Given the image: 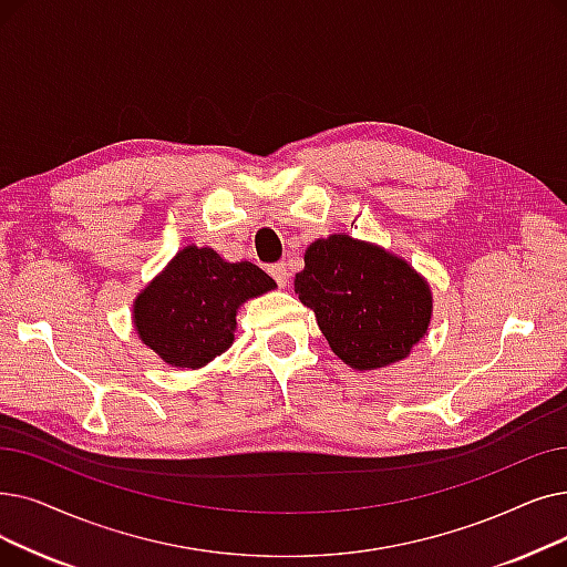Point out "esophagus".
I'll use <instances>...</instances> for the list:
<instances>
[{"label": "esophagus", "mask_w": 567, "mask_h": 567, "mask_svg": "<svg viewBox=\"0 0 567 567\" xmlns=\"http://www.w3.org/2000/svg\"><path fill=\"white\" fill-rule=\"evenodd\" d=\"M268 274L274 276V280L280 285V287H287L289 285V274H287V264L285 261H278L268 268Z\"/></svg>", "instance_id": "esophagus-1"}]
</instances>
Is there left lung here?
I'll use <instances>...</instances> for the list:
<instances>
[{
  "label": "left lung",
  "mask_w": 567,
  "mask_h": 567,
  "mask_svg": "<svg viewBox=\"0 0 567 567\" xmlns=\"http://www.w3.org/2000/svg\"><path fill=\"white\" fill-rule=\"evenodd\" d=\"M303 261L293 291L350 368L378 371L396 363L426 336L431 287L405 259L333 234L310 243Z\"/></svg>",
  "instance_id": "obj_1"
}]
</instances>
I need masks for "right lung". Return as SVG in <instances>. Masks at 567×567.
I'll return each mask as SVG.
<instances>
[{
    "mask_svg": "<svg viewBox=\"0 0 567 567\" xmlns=\"http://www.w3.org/2000/svg\"><path fill=\"white\" fill-rule=\"evenodd\" d=\"M270 289L276 280L252 261L187 245L136 297L134 329L162 361L196 371L231 348L238 308Z\"/></svg>",
    "mask_w": 567,
    "mask_h": 567,
    "instance_id": "add662e5",
    "label": "right lung"
}]
</instances>
